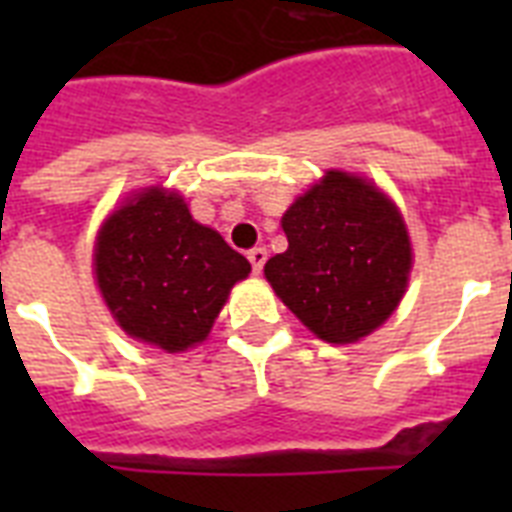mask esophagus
<instances>
[{"instance_id":"1","label":"esophagus","mask_w":512,"mask_h":512,"mask_svg":"<svg viewBox=\"0 0 512 512\" xmlns=\"http://www.w3.org/2000/svg\"><path fill=\"white\" fill-rule=\"evenodd\" d=\"M247 257H249V263H252V271L260 273V271H263L265 260H268V249H265V247H252L247 252Z\"/></svg>"}]
</instances>
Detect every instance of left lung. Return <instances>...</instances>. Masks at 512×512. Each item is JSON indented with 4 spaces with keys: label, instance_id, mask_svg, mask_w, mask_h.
<instances>
[{
    "label": "left lung",
    "instance_id": "1",
    "mask_svg": "<svg viewBox=\"0 0 512 512\" xmlns=\"http://www.w3.org/2000/svg\"><path fill=\"white\" fill-rule=\"evenodd\" d=\"M287 252L265 279L289 311L327 342H356L396 311L412 249L396 204L345 172H329L281 217Z\"/></svg>",
    "mask_w": 512,
    "mask_h": 512
}]
</instances>
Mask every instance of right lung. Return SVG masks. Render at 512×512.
<instances>
[{"mask_svg": "<svg viewBox=\"0 0 512 512\" xmlns=\"http://www.w3.org/2000/svg\"><path fill=\"white\" fill-rule=\"evenodd\" d=\"M249 271L247 257L159 188L116 209L95 244L98 287L119 327L167 353L204 340Z\"/></svg>", "mask_w": 512, "mask_h": 512, "instance_id": "obj_1", "label": "right lung"}]
</instances>
